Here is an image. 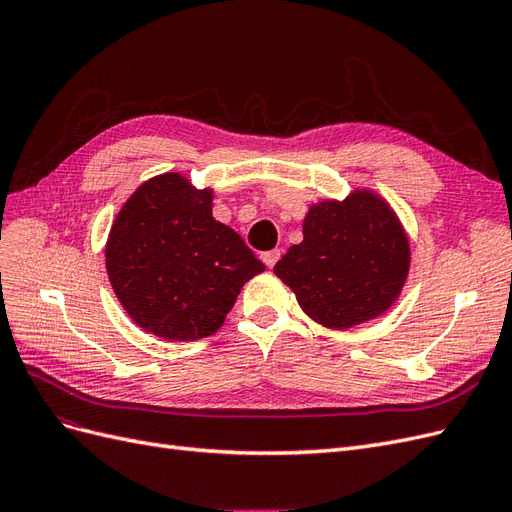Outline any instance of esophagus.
<instances>
[{"label":"esophagus","mask_w":512,"mask_h":512,"mask_svg":"<svg viewBox=\"0 0 512 512\" xmlns=\"http://www.w3.org/2000/svg\"><path fill=\"white\" fill-rule=\"evenodd\" d=\"M280 256H282V252H280V250H269V252L262 254L260 258H262V262H265V265H267L269 269H273V265H275L277 260H280Z\"/></svg>","instance_id":"1"}]
</instances>
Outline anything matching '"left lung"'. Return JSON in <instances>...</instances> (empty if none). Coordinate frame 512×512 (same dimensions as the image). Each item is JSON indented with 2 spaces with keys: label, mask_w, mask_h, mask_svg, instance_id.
Instances as JSON below:
<instances>
[{
  "label": "left lung",
  "mask_w": 512,
  "mask_h": 512,
  "mask_svg": "<svg viewBox=\"0 0 512 512\" xmlns=\"http://www.w3.org/2000/svg\"><path fill=\"white\" fill-rule=\"evenodd\" d=\"M410 265V239L395 209L376 190L354 188L344 200L307 207L303 241L273 273L309 318L342 331L389 312Z\"/></svg>",
  "instance_id": "left-lung-1"
}]
</instances>
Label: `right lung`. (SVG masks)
<instances>
[{"label":"right lung","mask_w":512,"mask_h":512,"mask_svg":"<svg viewBox=\"0 0 512 512\" xmlns=\"http://www.w3.org/2000/svg\"><path fill=\"white\" fill-rule=\"evenodd\" d=\"M213 190L181 173L138 185L108 232L106 273L136 327L168 342L218 331L245 282L265 265L213 218Z\"/></svg>","instance_id":"add662e5"}]
</instances>
